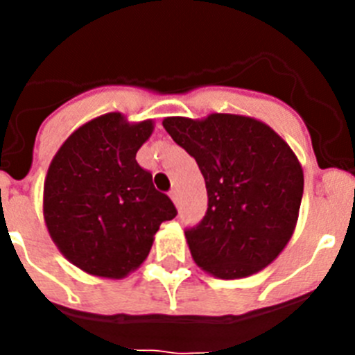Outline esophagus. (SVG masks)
Segmentation results:
<instances>
[{"label":"esophagus","mask_w":355,"mask_h":355,"mask_svg":"<svg viewBox=\"0 0 355 355\" xmlns=\"http://www.w3.org/2000/svg\"><path fill=\"white\" fill-rule=\"evenodd\" d=\"M168 196H171V199H172V202H174L175 206L180 205V192H178V190H171V193H168Z\"/></svg>","instance_id":"1"}]
</instances>
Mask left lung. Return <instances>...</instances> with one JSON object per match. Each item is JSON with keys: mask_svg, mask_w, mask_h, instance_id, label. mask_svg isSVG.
Listing matches in <instances>:
<instances>
[{"mask_svg": "<svg viewBox=\"0 0 355 355\" xmlns=\"http://www.w3.org/2000/svg\"><path fill=\"white\" fill-rule=\"evenodd\" d=\"M205 175L208 211L184 236L192 258L218 279L249 277L293 236L304 192L299 158L268 124L236 114L163 119Z\"/></svg>", "mask_w": 355, "mask_h": 355, "instance_id": "left-lung-1", "label": "left lung"}]
</instances>
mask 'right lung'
I'll use <instances>...</instances> for the list:
<instances>
[{"label":"right lung","instance_id":"obj_1","mask_svg":"<svg viewBox=\"0 0 355 355\" xmlns=\"http://www.w3.org/2000/svg\"><path fill=\"white\" fill-rule=\"evenodd\" d=\"M155 121L130 122L112 112L72 131L44 181V222L65 259L90 275L122 279L137 270L172 200L137 163Z\"/></svg>","mask_w":355,"mask_h":355}]
</instances>
